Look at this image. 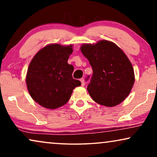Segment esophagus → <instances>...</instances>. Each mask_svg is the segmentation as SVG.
I'll return each instance as SVG.
<instances>
[{
    "mask_svg": "<svg viewBox=\"0 0 157 157\" xmlns=\"http://www.w3.org/2000/svg\"><path fill=\"white\" fill-rule=\"evenodd\" d=\"M80 81H81V86H83L85 85V82H84V79H83V78H81V79H80Z\"/></svg>",
    "mask_w": 157,
    "mask_h": 157,
    "instance_id": "34e87169",
    "label": "esophagus"
}]
</instances>
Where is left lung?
Listing matches in <instances>:
<instances>
[{
    "mask_svg": "<svg viewBox=\"0 0 157 157\" xmlns=\"http://www.w3.org/2000/svg\"><path fill=\"white\" fill-rule=\"evenodd\" d=\"M80 48L93 69L87 87L92 99L108 107L124 101L135 81L132 64L124 51L106 40L94 44H84Z\"/></svg>",
    "mask_w": 157,
    "mask_h": 157,
    "instance_id": "left-lung-1",
    "label": "left lung"
}]
</instances>
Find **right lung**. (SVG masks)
Returning a JSON list of instances; mask_svg holds the SVG:
<instances>
[{
  "label": "right lung",
  "instance_id": "obj_1",
  "mask_svg": "<svg viewBox=\"0 0 157 157\" xmlns=\"http://www.w3.org/2000/svg\"><path fill=\"white\" fill-rule=\"evenodd\" d=\"M73 45L48 44L38 51L29 64L26 85L30 95L44 108L55 109L70 99L81 81L73 78L74 66L68 63Z\"/></svg>",
  "mask_w": 157,
  "mask_h": 157
}]
</instances>
